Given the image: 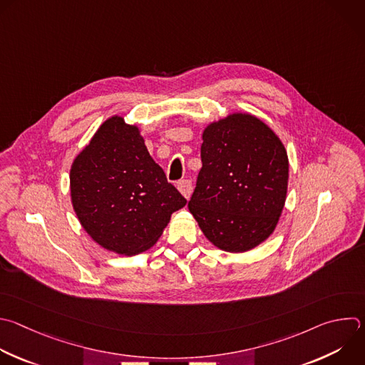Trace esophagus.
Listing matches in <instances>:
<instances>
[{"label":"esophagus","instance_id":"esophagus-1","mask_svg":"<svg viewBox=\"0 0 365 365\" xmlns=\"http://www.w3.org/2000/svg\"><path fill=\"white\" fill-rule=\"evenodd\" d=\"M178 189L179 192L185 196V199H190V195H192V182L190 180H180L178 183Z\"/></svg>","mask_w":365,"mask_h":365}]
</instances>
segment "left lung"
<instances>
[{
	"label": "left lung",
	"mask_w": 365,
	"mask_h": 365,
	"mask_svg": "<svg viewBox=\"0 0 365 365\" xmlns=\"http://www.w3.org/2000/svg\"><path fill=\"white\" fill-rule=\"evenodd\" d=\"M202 140V169L187 207L212 245L248 252L272 235L282 215L287 149L265 121L242 111L212 121Z\"/></svg>",
	"instance_id": "8db88e82"
}]
</instances>
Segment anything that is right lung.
<instances>
[{
    "label": "right lung",
    "mask_w": 365,
    "mask_h": 365,
    "mask_svg": "<svg viewBox=\"0 0 365 365\" xmlns=\"http://www.w3.org/2000/svg\"><path fill=\"white\" fill-rule=\"evenodd\" d=\"M77 219L101 248L118 255L150 250L186 205L152 159L140 129L123 115L104 120L70 169Z\"/></svg>",
    "instance_id": "add662e5"
}]
</instances>
